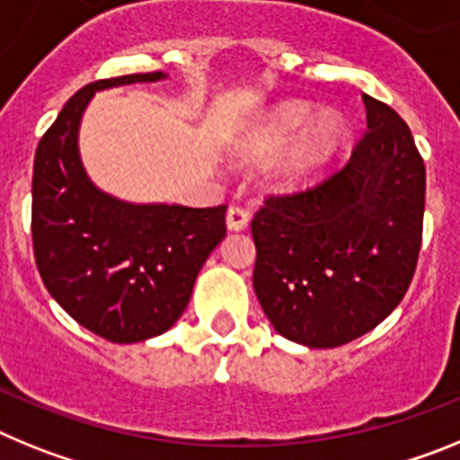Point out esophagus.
Listing matches in <instances>:
<instances>
[{
	"label": "esophagus",
	"mask_w": 460,
	"mask_h": 460,
	"mask_svg": "<svg viewBox=\"0 0 460 460\" xmlns=\"http://www.w3.org/2000/svg\"><path fill=\"white\" fill-rule=\"evenodd\" d=\"M251 217L249 211L242 209V207H230L226 214V223H227V230H233V233H239L243 227L249 226Z\"/></svg>",
	"instance_id": "esophagus-1"
}]
</instances>
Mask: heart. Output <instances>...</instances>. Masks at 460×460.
Instances as JSON below:
<instances>
[{"mask_svg":"<svg viewBox=\"0 0 460 460\" xmlns=\"http://www.w3.org/2000/svg\"><path fill=\"white\" fill-rule=\"evenodd\" d=\"M308 121L311 110L306 105H279L239 137L234 156L246 164H262L286 148L274 168L276 181L280 186L304 184L334 156L345 137L341 117L323 115L313 124Z\"/></svg>","mask_w":460,"mask_h":460,"instance_id":"heart-1","label":"heart"}]
</instances>
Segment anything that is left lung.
Returning <instances> with one entry per match:
<instances>
[{"label": "left lung", "instance_id": "1", "mask_svg": "<svg viewBox=\"0 0 460 460\" xmlns=\"http://www.w3.org/2000/svg\"><path fill=\"white\" fill-rule=\"evenodd\" d=\"M367 136L343 170L306 193L267 198L251 223L253 288L271 327L339 348L401 304L421 246L426 168L408 124L364 93Z\"/></svg>", "mask_w": 460, "mask_h": 460}]
</instances>
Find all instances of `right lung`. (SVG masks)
<instances>
[{"label": "right lung", "mask_w": 460, "mask_h": 460, "mask_svg": "<svg viewBox=\"0 0 460 460\" xmlns=\"http://www.w3.org/2000/svg\"><path fill=\"white\" fill-rule=\"evenodd\" d=\"M165 78L133 73L87 84L66 101L34 156L31 239L43 286L75 323L112 343L165 334L226 237V205L121 200L83 165L78 136L93 93Z\"/></svg>", "instance_id": "1"}]
</instances>
